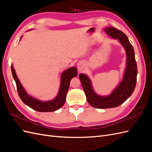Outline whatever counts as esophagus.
I'll list each match as a JSON object with an SVG mask.
<instances>
[{
    "instance_id": "obj_1",
    "label": "esophagus",
    "mask_w": 152,
    "mask_h": 152,
    "mask_svg": "<svg viewBox=\"0 0 152 152\" xmlns=\"http://www.w3.org/2000/svg\"><path fill=\"white\" fill-rule=\"evenodd\" d=\"M84 68V64L82 62H79L77 64V68L79 71H81L82 70V68Z\"/></svg>"
}]
</instances>
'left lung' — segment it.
<instances>
[{"mask_svg": "<svg viewBox=\"0 0 152 152\" xmlns=\"http://www.w3.org/2000/svg\"><path fill=\"white\" fill-rule=\"evenodd\" d=\"M104 31L112 38L117 39L122 45L126 50L127 60L122 80L109 96L98 95L93 89L89 78L83 73L79 75V79L87 102L92 107L100 109L117 107L125 102L135 89L137 73L134 50L126 35L112 26L107 27Z\"/></svg>", "mask_w": 152, "mask_h": 152, "instance_id": "1", "label": "left lung"}]
</instances>
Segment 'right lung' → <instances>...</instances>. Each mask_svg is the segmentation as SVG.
<instances>
[{
    "label": "right lung",
    "instance_id": "right-lung-1",
    "mask_svg": "<svg viewBox=\"0 0 152 152\" xmlns=\"http://www.w3.org/2000/svg\"><path fill=\"white\" fill-rule=\"evenodd\" d=\"M23 36L21 37V38ZM11 71L12 77L16 84L18 95L22 102L31 108L40 112H54L62 107L65 102L70 80L72 78L77 75V70L75 67H71L64 71L61 73L60 87H59V93L56 97L54 99L48 101V102H41L27 94L18 79L12 65H11Z\"/></svg>",
    "mask_w": 152,
    "mask_h": 152
}]
</instances>
